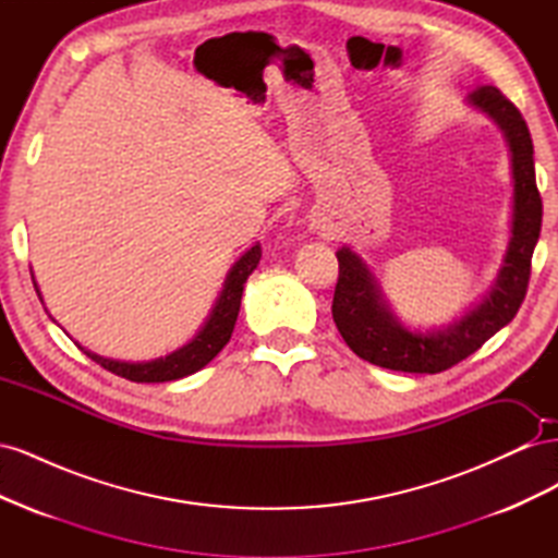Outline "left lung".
I'll return each mask as SVG.
<instances>
[{
  "label": "left lung",
  "mask_w": 558,
  "mask_h": 558,
  "mask_svg": "<svg viewBox=\"0 0 558 558\" xmlns=\"http://www.w3.org/2000/svg\"><path fill=\"white\" fill-rule=\"evenodd\" d=\"M468 102L494 118L512 154L514 205L508 253L494 289L477 307L442 330L421 332L400 326L384 302L377 281L356 253L347 246L337 251L340 277L332 298L335 326L349 349L373 365L398 373H442L475 353L502 326H508L526 298L533 248L543 226V197L535 183L531 132L519 109L494 86L472 90Z\"/></svg>",
  "instance_id": "left-lung-1"
}]
</instances>
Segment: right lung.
<instances>
[{"label":"right lung","mask_w":558,"mask_h":558,"mask_svg":"<svg viewBox=\"0 0 558 558\" xmlns=\"http://www.w3.org/2000/svg\"><path fill=\"white\" fill-rule=\"evenodd\" d=\"M260 244L251 246L244 256L232 265V269L226 277L223 291L218 295L216 305L209 314V318L205 320V326L193 337L189 344H183L181 349L172 351L170 356L165 359H156V361H144V363H125V361H113V359H105L97 356V353L86 351V356L93 359L97 365H102L109 373L125 377L130 381L137 384H160V381H174L181 377H189L197 369L205 367L218 351H221L230 335L234 330V320H238L240 314V305H242V293H244V283L248 279V275L256 269L258 260H260ZM37 289V283H35ZM39 293V289H37Z\"/></svg>","instance_id":"add662e5"}]
</instances>
